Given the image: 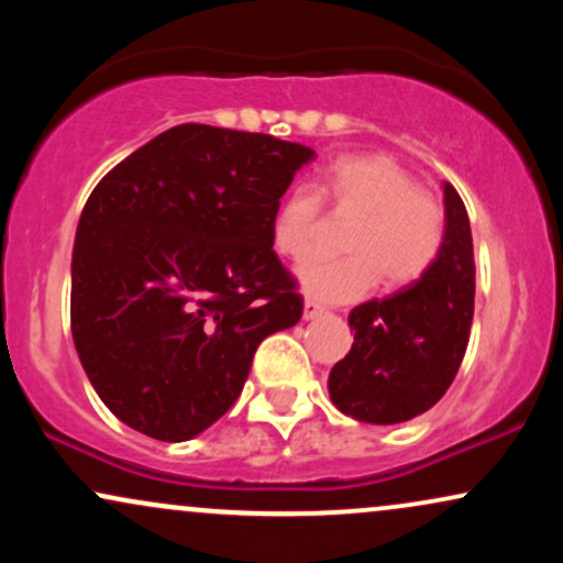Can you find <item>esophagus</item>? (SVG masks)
I'll return each mask as SVG.
<instances>
[{"label": "esophagus", "mask_w": 563, "mask_h": 563, "mask_svg": "<svg viewBox=\"0 0 563 563\" xmlns=\"http://www.w3.org/2000/svg\"><path fill=\"white\" fill-rule=\"evenodd\" d=\"M322 312H325V307H322V303L312 301V299L303 301V320H318Z\"/></svg>", "instance_id": "esophagus-1"}]
</instances>
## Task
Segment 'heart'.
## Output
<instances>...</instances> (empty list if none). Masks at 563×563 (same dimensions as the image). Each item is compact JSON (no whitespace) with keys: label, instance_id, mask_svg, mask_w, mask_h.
<instances>
[{"label":"heart","instance_id":"1","mask_svg":"<svg viewBox=\"0 0 563 563\" xmlns=\"http://www.w3.org/2000/svg\"><path fill=\"white\" fill-rule=\"evenodd\" d=\"M322 196L341 211H363L349 232L344 260L307 256L296 267L301 290L318 301H354L384 275L386 286L421 280L444 241V211L399 161L380 153L341 156L322 177ZM322 200L309 185L290 187L273 217L280 254L303 256L320 235Z\"/></svg>","mask_w":563,"mask_h":563}]
</instances>
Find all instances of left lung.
<instances>
[{"instance_id": "left-lung-1", "label": "left lung", "mask_w": 563, "mask_h": 563, "mask_svg": "<svg viewBox=\"0 0 563 563\" xmlns=\"http://www.w3.org/2000/svg\"><path fill=\"white\" fill-rule=\"evenodd\" d=\"M444 241L421 280L349 312L354 344L328 376L331 402L354 421L391 426L434 407L450 389L474 320V241L450 183Z\"/></svg>"}]
</instances>
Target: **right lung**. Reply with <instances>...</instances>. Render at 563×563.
I'll list each match as a JSON object with an SVG mask.
<instances>
[{
  "mask_svg": "<svg viewBox=\"0 0 563 563\" xmlns=\"http://www.w3.org/2000/svg\"><path fill=\"white\" fill-rule=\"evenodd\" d=\"M314 151L273 134L183 124L100 179L70 260V333L119 421L187 442L230 410L256 346L296 325L273 217Z\"/></svg>",
  "mask_w": 563,
  "mask_h": 563,
  "instance_id": "obj_1",
  "label": "right lung"
}]
</instances>
